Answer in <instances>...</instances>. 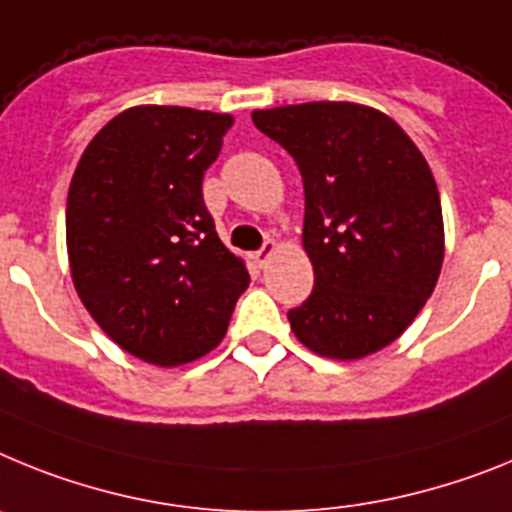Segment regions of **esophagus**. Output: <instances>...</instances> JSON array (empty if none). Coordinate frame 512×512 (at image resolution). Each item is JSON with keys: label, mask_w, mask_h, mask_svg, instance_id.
<instances>
[{"label": "esophagus", "mask_w": 512, "mask_h": 512, "mask_svg": "<svg viewBox=\"0 0 512 512\" xmlns=\"http://www.w3.org/2000/svg\"><path fill=\"white\" fill-rule=\"evenodd\" d=\"M275 250H278V244H275L273 239H268V242L262 244L260 250L255 252V262H257V265H260V268H265V265H268V262H270V257L275 255Z\"/></svg>", "instance_id": "esophagus-1"}]
</instances>
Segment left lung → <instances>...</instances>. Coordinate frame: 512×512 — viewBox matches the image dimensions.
<instances>
[{"label":"left lung","instance_id":"left-lung-1","mask_svg":"<svg viewBox=\"0 0 512 512\" xmlns=\"http://www.w3.org/2000/svg\"><path fill=\"white\" fill-rule=\"evenodd\" d=\"M252 123L296 159L314 291L288 311L311 353L358 361L397 340L443 265L438 185L397 121L358 102L255 110Z\"/></svg>","mask_w":512,"mask_h":512}]
</instances>
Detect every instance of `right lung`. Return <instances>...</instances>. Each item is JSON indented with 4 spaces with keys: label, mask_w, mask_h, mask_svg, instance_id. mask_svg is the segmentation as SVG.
<instances>
[{
    "label": "right lung",
    "mask_w": 512,
    "mask_h": 512,
    "mask_svg": "<svg viewBox=\"0 0 512 512\" xmlns=\"http://www.w3.org/2000/svg\"><path fill=\"white\" fill-rule=\"evenodd\" d=\"M231 123L229 113L136 105L97 131L71 177V281L100 330L151 366L211 353L250 286L201 188Z\"/></svg>",
    "instance_id": "right-lung-1"
}]
</instances>
